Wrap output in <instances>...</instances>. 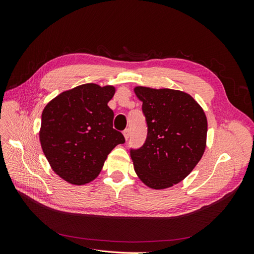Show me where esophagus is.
Listing matches in <instances>:
<instances>
[{
    "label": "esophagus",
    "instance_id": "obj_1",
    "mask_svg": "<svg viewBox=\"0 0 254 254\" xmlns=\"http://www.w3.org/2000/svg\"><path fill=\"white\" fill-rule=\"evenodd\" d=\"M123 134H124L125 139H126V140H128V139H129V136H130V129H129V128L125 129L124 131H123Z\"/></svg>",
    "mask_w": 254,
    "mask_h": 254
}]
</instances>
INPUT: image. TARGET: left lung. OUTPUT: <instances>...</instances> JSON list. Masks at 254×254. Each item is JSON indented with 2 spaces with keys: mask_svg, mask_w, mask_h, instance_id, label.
Instances as JSON below:
<instances>
[{
  "mask_svg": "<svg viewBox=\"0 0 254 254\" xmlns=\"http://www.w3.org/2000/svg\"><path fill=\"white\" fill-rule=\"evenodd\" d=\"M143 103L147 136L140 148L130 149L134 171L146 186L162 190L179 183L200 161L207 122L200 106L184 92L136 87Z\"/></svg>",
  "mask_w": 254,
  "mask_h": 254,
  "instance_id": "obj_1",
  "label": "left lung"
}]
</instances>
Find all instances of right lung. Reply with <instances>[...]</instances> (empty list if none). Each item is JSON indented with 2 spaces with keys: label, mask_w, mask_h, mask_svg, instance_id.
<instances>
[{
  "label": "right lung",
  "mask_w": 254,
  "mask_h": 254,
  "mask_svg": "<svg viewBox=\"0 0 254 254\" xmlns=\"http://www.w3.org/2000/svg\"><path fill=\"white\" fill-rule=\"evenodd\" d=\"M112 86L86 83L59 94L42 112L40 143L53 171L68 183L82 186L101 173L111 150L125 143L113 128L108 103Z\"/></svg>",
  "instance_id": "obj_1"
}]
</instances>
